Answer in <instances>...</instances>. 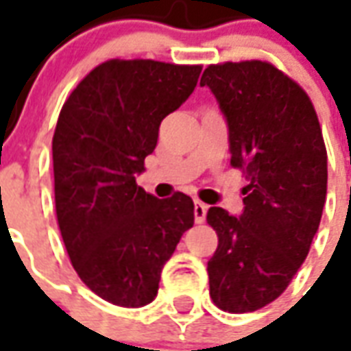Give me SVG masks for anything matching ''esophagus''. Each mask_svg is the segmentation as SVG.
<instances>
[{"label":"esophagus","instance_id":"obj_1","mask_svg":"<svg viewBox=\"0 0 351 351\" xmlns=\"http://www.w3.org/2000/svg\"><path fill=\"white\" fill-rule=\"evenodd\" d=\"M206 213H208V206L200 200H195V221L196 223H204L206 221Z\"/></svg>","mask_w":351,"mask_h":351}]
</instances>
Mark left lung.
<instances>
[{
  "label": "left lung",
  "instance_id": "obj_1",
  "mask_svg": "<svg viewBox=\"0 0 351 351\" xmlns=\"http://www.w3.org/2000/svg\"><path fill=\"white\" fill-rule=\"evenodd\" d=\"M225 115L230 164L250 180L243 211L208 210L219 245L210 295L230 314L276 300L306 259L327 196V151L308 94L261 60L208 66L200 79Z\"/></svg>",
  "mask_w": 351,
  "mask_h": 351
}]
</instances>
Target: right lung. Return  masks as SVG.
<instances>
[{"instance_id":"obj_1","label":"right lung","mask_w":351,"mask_h":351,"mask_svg":"<svg viewBox=\"0 0 351 351\" xmlns=\"http://www.w3.org/2000/svg\"><path fill=\"white\" fill-rule=\"evenodd\" d=\"M200 71L108 60L77 84L58 117L52 166L62 240L84 285L117 306L155 299L166 261L195 225L191 196L158 200L136 176L155 151L162 119L193 94Z\"/></svg>"}]
</instances>
